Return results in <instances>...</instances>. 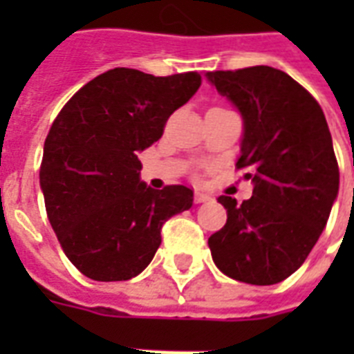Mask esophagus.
I'll return each mask as SVG.
<instances>
[{
  "label": "esophagus",
  "mask_w": 354,
  "mask_h": 354,
  "mask_svg": "<svg viewBox=\"0 0 354 354\" xmlns=\"http://www.w3.org/2000/svg\"><path fill=\"white\" fill-rule=\"evenodd\" d=\"M212 197L210 195H207V193H203V192H195V203L197 205H201V203H207V201H210Z\"/></svg>",
  "instance_id": "esophagus-1"
}]
</instances>
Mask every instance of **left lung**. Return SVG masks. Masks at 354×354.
I'll return each mask as SVG.
<instances>
[{"label": "left lung", "instance_id": "obj_1", "mask_svg": "<svg viewBox=\"0 0 354 354\" xmlns=\"http://www.w3.org/2000/svg\"><path fill=\"white\" fill-rule=\"evenodd\" d=\"M208 83L243 117L237 169L254 192L237 205L218 197L227 222L208 239L216 267L248 284H277L297 271L339 192L332 134L319 102L271 66L208 72Z\"/></svg>", "mask_w": 354, "mask_h": 354}]
</instances>
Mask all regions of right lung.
Here are the masks:
<instances>
[{
  "label": "right lung",
  "instance_id": "obj_1",
  "mask_svg": "<svg viewBox=\"0 0 354 354\" xmlns=\"http://www.w3.org/2000/svg\"><path fill=\"white\" fill-rule=\"evenodd\" d=\"M201 87L197 72L155 77L115 68L81 87L50 127L39 170L47 216L68 260L93 281H129L153 260L162 223L189 210L185 185L151 189L138 153Z\"/></svg>",
  "mask_w": 354,
  "mask_h": 354
}]
</instances>
